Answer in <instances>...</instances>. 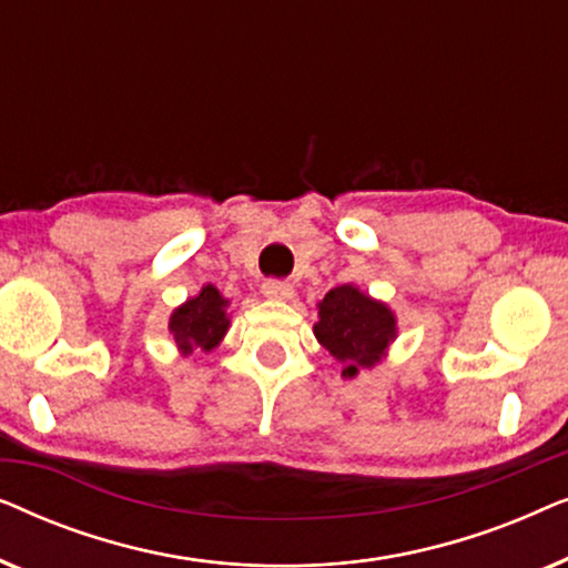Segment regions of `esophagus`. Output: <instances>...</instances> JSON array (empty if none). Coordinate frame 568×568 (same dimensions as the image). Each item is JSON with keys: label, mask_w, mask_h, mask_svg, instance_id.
Masks as SVG:
<instances>
[{"label": "esophagus", "mask_w": 568, "mask_h": 568, "mask_svg": "<svg viewBox=\"0 0 568 568\" xmlns=\"http://www.w3.org/2000/svg\"><path fill=\"white\" fill-rule=\"evenodd\" d=\"M263 294H266L268 300L286 302V300L294 297V286L286 284V282H276V278H268V282H263Z\"/></svg>", "instance_id": "1"}]
</instances>
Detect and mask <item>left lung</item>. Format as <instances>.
<instances>
[{
  "label": "left lung",
  "mask_w": 568,
  "mask_h": 568,
  "mask_svg": "<svg viewBox=\"0 0 568 568\" xmlns=\"http://www.w3.org/2000/svg\"><path fill=\"white\" fill-rule=\"evenodd\" d=\"M313 333L325 352L338 362L341 377L354 379L362 369H375L398 338V317L390 305L362 292L356 284H341L317 302Z\"/></svg>",
  "instance_id": "obj_1"
}]
</instances>
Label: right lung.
Returning a JSON list of instances; mask_svg holds the SVG:
<instances>
[{"label": "right lung", "mask_w": 568, "mask_h": 568, "mask_svg": "<svg viewBox=\"0 0 568 568\" xmlns=\"http://www.w3.org/2000/svg\"><path fill=\"white\" fill-rule=\"evenodd\" d=\"M230 300L214 284H204L196 297H189L170 313L168 328L173 333L181 356L193 352L209 354L230 331Z\"/></svg>", "instance_id": "add662e5"}]
</instances>
